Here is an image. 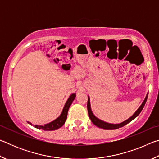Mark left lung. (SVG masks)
<instances>
[{"label":"left lung","mask_w":159,"mask_h":159,"mask_svg":"<svg viewBox=\"0 0 159 159\" xmlns=\"http://www.w3.org/2000/svg\"><path fill=\"white\" fill-rule=\"evenodd\" d=\"M88 97V104H87V108H88V116H89V118H90L91 121L93 122L94 125H95L96 126H98V128H103L104 130H115V129H118L119 128H121L123 126L125 125L126 124H128V123H130L132 121L133 119H134L138 116L139 114V113L142 111V110L143 109L145 105V103H146L147 99L148 98V93L147 94L146 97H145V99H144L143 102H142L140 107H139L138 110L134 113V114L128 118L127 120H124V121L120 123H107L104 121V120H102L99 118H97L95 115L93 114V113L92 111V109H91V107H90V97Z\"/></svg>","instance_id":"left-lung-1"}]
</instances>
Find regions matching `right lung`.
<instances>
[{
	"instance_id": "obj_1",
	"label": "right lung",
	"mask_w": 159,
	"mask_h": 159,
	"mask_svg": "<svg viewBox=\"0 0 159 159\" xmlns=\"http://www.w3.org/2000/svg\"><path fill=\"white\" fill-rule=\"evenodd\" d=\"M76 93H72L71 95H70L69 98L67 99L65 104H64V107L63 108L62 111H61V114L60 116L57 117L55 120H52L48 123H46L43 125H33L31 123L27 121L28 123L31 124V125H34L35 128L38 129H40V130H57L58 128H61L62 126L64 123H65L66 118H67V114H68V110L69 109L70 106L72 104V102L74 100L75 98H76Z\"/></svg>"
}]
</instances>
